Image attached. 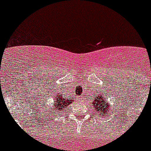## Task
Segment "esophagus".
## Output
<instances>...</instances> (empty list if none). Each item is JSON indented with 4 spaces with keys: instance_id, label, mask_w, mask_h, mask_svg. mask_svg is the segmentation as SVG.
<instances>
[{
    "instance_id": "obj_1",
    "label": "esophagus",
    "mask_w": 151,
    "mask_h": 151,
    "mask_svg": "<svg viewBox=\"0 0 151 151\" xmlns=\"http://www.w3.org/2000/svg\"><path fill=\"white\" fill-rule=\"evenodd\" d=\"M77 100H78V101H82V97H81V96H78V97H77Z\"/></svg>"
}]
</instances>
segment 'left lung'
<instances>
[{"label": "left lung", "mask_w": 151, "mask_h": 151, "mask_svg": "<svg viewBox=\"0 0 151 151\" xmlns=\"http://www.w3.org/2000/svg\"><path fill=\"white\" fill-rule=\"evenodd\" d=\"M93 106H94V110H97V112H100V114L101 116L106 115V113L107 112V110L109 109V104H107L106 100L104 98H103L101 95L96 96L95 98L94 99V102H93Z\"/></svg>", "instance_id": "left-lung-1"}]
</instances>
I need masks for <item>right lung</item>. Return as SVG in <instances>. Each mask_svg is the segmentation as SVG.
<instances>
[{"label": "right lung", "mask_w": 151, "mask_h": 151, "mask_svg": "<svg viewBox=\"0 0 151 151\" xmlns=\"http://www.w3.org/2000/svg\"><path fill=\"white\" fill-rule=\"evenodd\" d=\"M71 98L72 97H63L60 93L57 94L54 99V101L53 106L50 108V110H48V113L46 115V116H47V119H51V116H54V113H56L54 112H58L59 113H62L66 106L71 104L72 102L74 101V100H72ZM52 119H54V118Z\"/></svg>", "instance_id": "obj_1"}]
</instances>
